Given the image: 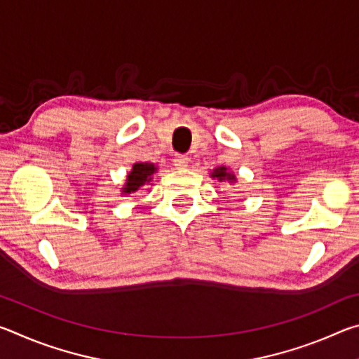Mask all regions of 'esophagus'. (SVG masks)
Listing matches in <instances>:
<instances>
[{
    "instance_id": "34e87169",
    "label": "esophagus",
    "mask_w": 359,
    "mask_h": 359,
    "mask_svg": "<svg viewBox=\"0 0 359 359\" xmlns=\"http://www.w3.org/2000/svg\"><path fill=\"white\" fill-rule=\"evenodd\" d=\"M188 161H190V158L187 155H175L174 156V166L177 169H185L188 166Z\"/></svg>"
}]
</instances>
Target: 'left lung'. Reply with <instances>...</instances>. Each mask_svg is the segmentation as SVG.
Here are the masks:
<instances>
[{"label": "left lung", "instance_id": "obj_1", "mask_svg": "<svg viewBox=\"0 0 359 359\" xmlns=\"http://www.w3.org/2000/svg\"><path fill=\"white\" fill-rule=\"evenodd\" d=\"M210 177L217 179L218 182H228V184H236V182H238L234 172H231L229 168H226V166L215 168L214 171L210 172Z\"/></svg>", "mask_w": 359, "mask_h": 359}]
</instances>
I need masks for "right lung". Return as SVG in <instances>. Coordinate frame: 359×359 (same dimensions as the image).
I'll return each mask as SVG.
<instances>
[{"label":"right lung","mask_w":359,"mask_h":359,"mask_svg":"<svg viewBox=\"0 0 359 359\" xmlns=\"http://www.w3.org/2000/svg\"><path fill=\"white\" fill-rule=\"evenodd\" d=\"M158 171V166L155 163H135L131 171L126 175V180L123 187H121V194H133L137 193L141 188L147 185H154V174Z\"/></svg>","instance_id":"obj_1"}]
</instances>
